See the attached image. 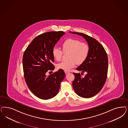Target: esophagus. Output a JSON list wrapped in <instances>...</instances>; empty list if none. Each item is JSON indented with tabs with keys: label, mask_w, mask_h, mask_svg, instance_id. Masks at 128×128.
Returning a JSON list of instances; mask_svg holds the SVG:
<instances>
[{
	"label": "esophagus",
	"mask_w": 128,
	"mask_h": 128,
	"mask_svg": "<svg viewBox=\"0 0 128 128\" xmlns=\"http://www.w3.org/2000/svg\"><path fill=\"white\" fill-rule=\"evenodd\" d=\"M65 73L66 74H67L68 73H69V72L68 71H65Z\"/></svg>",
	"instance_id": "1"
}]
</instances>
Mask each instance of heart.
Returning a JSON list of instances; mask_svg holds the SVG:
<instances>
[{"mask_svg": "<svg viewBox=\"0 0 128 128\" xmlns=\"http://www.w3.org/2000/svg\"><path fill=\"white\" fill-rule=\"evenodd\" d=\"M63 52H68V60L62 62L58 64L57 68L58 70L68 71L75 66L76 64H83L88 57L89 47L88 44L80 40L69 38L65 40L62 44ZM52 55L54 58L58 62L62 60L63 52L61 50L54 47L52 50Z\"/></svg>", "mask_w": 128, "mask_h": 128, "instance_id": "b5f03b06", "label": "heart"}]
</instances>
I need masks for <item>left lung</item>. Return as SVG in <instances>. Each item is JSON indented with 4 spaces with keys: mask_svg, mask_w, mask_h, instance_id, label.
I'll return each mask as SVG.
<instances>
[{
    "mask_svg": "<svg viewBox=\"0 0 128 128\" xmlns=\"http://www.w3.org/2000/svg\"><path fill=\"white\" fill-rule=\"evenodd\" d=\"M70 32L83 37L89 47L86 60L76 68L87 74L82 78L80 73H73L75 79L72 83L73 87L80 97H93L101 91L106 83L108 65L107 53L104 47L95 39L83 33Z\"/></svg>",
    "mask_w": 128,
    "mask_h": 128,
    "instance_id": "left-lung-1",
    "label": "left lung"
}]
</instances>
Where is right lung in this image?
Listing matches in <instances>:
<instances>
[{"instance_id":"obj_1","label":"right lung","mask_w":128,"mask_h":128,"mask_svg":"<svg viewBox=\"0 0 128 128\" xmlns=\"http://www.w3.org/2000/svg\"><path fill=\"white\" fill-rule=\"evenodd\" d=\"M65 33L62 31L49 32L37 36L24 51L22 58L24 76L32 93L41 99L47 100L57 94L60 82L65 73L59 70L47 76L54 70L52 50Z\"/></svg>"}]
</instances>
